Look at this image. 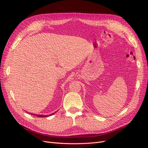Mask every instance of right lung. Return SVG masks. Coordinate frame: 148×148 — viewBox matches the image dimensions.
<instances>
[{
    "mask_svg": "<svg viewBox=\"0 0 148 148\" xmlns=\"http://www.w3.org/2000/svg\"><path fill=\"white\" fill-rule=\"evenodd\" d=\"M55 113H56V112H55ZM30 114H32V115H35V114H32V113H30ZM54 114V113H52L51 114H50V116H51V115H53V114ZM35 116H38V117H40V118H46V117H47V116H49V115H43V114H40V115H37V114H35Z\"/></svg>",
    "mask_w": 148,
    "mask_h": 148,
    "instance_id": "obj_1",
    "label": "right lung"
}]
</instances>
